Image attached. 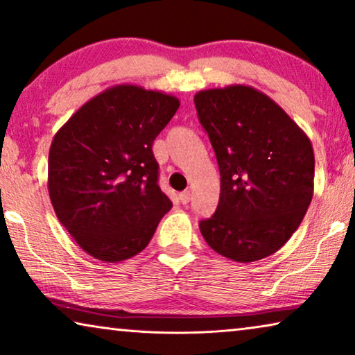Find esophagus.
Instances as JSON below:
<instances>
[{"instance_id":"1","label":"esophagus","mask_w":355,"mask_h":355,"mask_svg":"<svg viewBox=\"0 0 355 355\" xmlns=\"http://www.w3.org/2000/svg\"><path fill=\"white\" fill-rule=\"evenodd\" d=\"M178 199H180V202H182V204H188L189 199H191V193H189V191L180 193L178 194Z\"/></svg>"}]
</instances>
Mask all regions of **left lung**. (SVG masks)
I'll return each instance as SVG.
<instances>
[{
  "label": "left lung",
  "mask_w": 355,
  "mask_h": 355,
  "mask_svg": "<svg viewBox=\"0 0 355 355\" xmlns=\"http://www.w3.org/2000/svg\"><path fill=\"white\" fill-rule=\"evenodd\" d=\"M194 105L221 180L216 211L199 223L205 242L237 263L272 255L298 230L313 199L311 140L250 86L200 91Z\"/></svg>",
  "instance_id": "1"
}]
</instances>
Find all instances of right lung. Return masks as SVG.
<instances>
[{
  "label": "right lung",
  "instance_id": "1",
  "mask_svg": "<svg viewBox=\"0 0 355 355\" xmlns=\"http://www.w3.org/2000/svg\"><path fill=\"white\" fill-rule=\"evenodd\" d=\"M178 107L173 95L121 84L84 103L55 134L47 167L52 207L91 257L118 263L137 255L172 209L151 148Z\"/></svg>",
  "mask_w": 355,
  "mask_h": 355
}]
</instances>
